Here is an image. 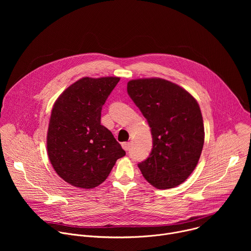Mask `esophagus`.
<instances>
[{
	"instance_id": "1",
	"label": "esophagus",
	"mask_w": 251,
	"mask_h": 251,
	"mask_svg": "<svg viewBox=\"0 0 251 251\" xmlns=\"http://www.w3.org/2000/svg\"><path fill=\"white\" fill-rule=\"evenodd\" d=\"M122 148L125 150V151H128L130 149V143L129 142H124L122 143Z\"/></svg>"
}]
</instances>
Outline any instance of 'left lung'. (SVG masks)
Here are the masks:
<instances>
[{
    "instance_id": "obj_1",
    "label": "left lung",
    "mask_w": 251,
    "mask_h": 251,
    "mask_svg": "<svg viewBox=\"0 0 251 251\" xmlns=\"http://www.w3.org/2000/svg\"><path fill=\"white\" fill-rule=\"evenodd\" d=\"M127 92L151 128L153 148L138 167L157 189L184 183L200 160L204 128L197 100L184 88L162 78L130 80Z\"/></svg>"
}]
</instances>
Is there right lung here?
Listing matches in <instances>:
<instances>
[{"label": "right lung", "instance_id": "obj_1", "mask_svg": "<svg viewBox=\"0 0 251 251\" xmlns=\"http://www.w3.org/2000/svg\"><path fill=\"white\" fill-rule=\"evenodd\" d=\"M119 77H83L55 101L47 147L56 174L71 186L93 189L103 183L125 151L101 125V110Z\"/></svg>", "mask_w": 251, "mask_h": 251}]
</instances>
